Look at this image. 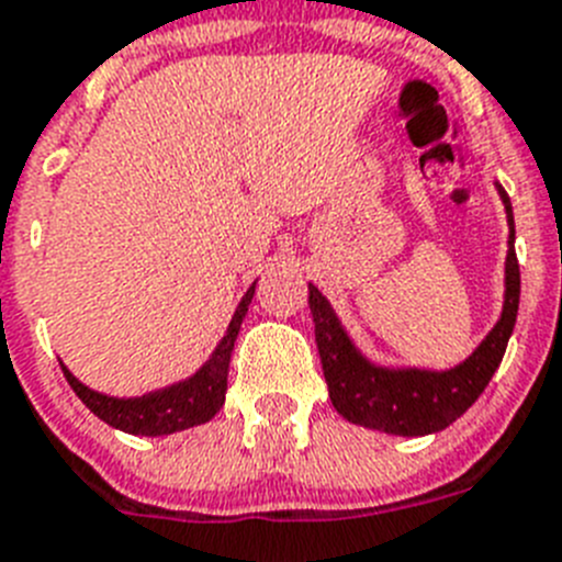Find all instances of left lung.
Masks as SVG:
<instances>
[{
  "mask_svg": "<svg viewBox=\"0 0 562 562\" xmlns=\"http://www.w3.org/2000/svg\"><path fill=\"white\" fill-rule=\"evenodd\" d=\"M509 226L504 262V305L490 334L477 341L463 362L447 370L393 368L379 364L362 353L348 328L336 316L328 296L308 285L311 314L316 325V348L330 390V402L341 418L359 427L379 429L387 436H432L461 418L484 393L497 364L504 359L509 336L515 330L520 305V268L515 257V217L509 194L495 180Z\"/></svg>",
  "mask_w": 562,
  "mask_h": 562,
  "instance_id": "1",
  "label": "left lung"
}]
</instances>
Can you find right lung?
<instances>
[{
  "instance_id": "1",
  "label": "right lung",
  "mask_w": 562,
  "mask_h": 562,
  "mask_svg": "<svg viewBox=\"0 0 562 562\" xmlns=\"http://www.w3.org/2000/svg\"><path fill=\"white\" fill-rule=\"evenodd\" d=\"M254 288H257V282L248 285L243 300L237 302V311H234L223 339L214 345V350L209 353L206 362L200 364L189 379H180V382L169 384V387L149 390L144 396L133 398L106 396V393L87 387V384L78 382L76 375L70 373V368L61 362L65 379L70 382V387L76 390V396L85 402V407H90L92 416H99L101 422L121 429V432H130V436H172V432H180V429L212 422V418L217 416V409L226 404L228 362H232L234 339L240 334V325L243 319H246L248 305H251L254 300Z\"/></svg>"
}]
</instances>
